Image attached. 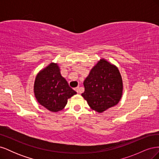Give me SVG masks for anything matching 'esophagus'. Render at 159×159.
<instances>
[{
	"instance_id": "34e87169",
	"label": "esophagus",
	"mask_w": 159,
	"mask_h": 159,
	"mask_svg": "<svg viewBox=\"0 0 159 159\" xmlns=\"http://www.w3.org/2000/svg\"><path fill=\"white\" fill-rule=\"evenodd\" d=\"M75 91H76L78 93H80V87L76 88H75Z\"/></svg>"
}]
</instances>
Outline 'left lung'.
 I'll use <instances>...</instances> for the list:
<instances>
[{
	"mask_svg": "<svg viewBox=\"0 0 159 159\" xmlns=\"http://www.w3.org/2000/svg\"><path fill=\"white\" fill-rule=\"evenodd\" d=\"M81 94L89 106L98 113L117 105L123 94V80L116 66L100 59L84 81Z\"/></svg>",
	"mask_w": 159,
	"mask_h": 159,
	"instance_id": "obj_1",
	"label": "left lung"
}]
</instances>
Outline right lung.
Returning a JSON list of instances; mask_svg holds the SVG:
<instances>
[{"label":"right lung","mask_w":159,"mask_h":159,"mask_svg":"<svg viewBox=\"0 0 159 159\" xmlns=\"http://www.w3.org/2000/svg\"><path fill=\"white\" fill-rule=\"evenodd\" d=\"M34 93L37 102L52 112L61 111L68 99L77 93L61 76L59 66L54 62L38 72L34 85Z\"/></svg>","instance_id":"right-lung-1"}]
</instances>
